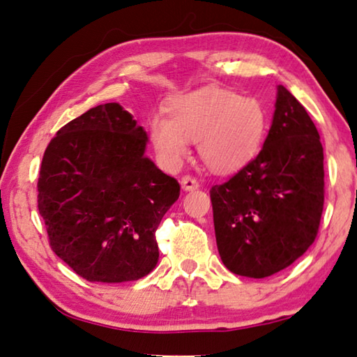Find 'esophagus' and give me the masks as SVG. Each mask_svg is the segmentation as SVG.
Masks as SVG:
<instances>
[{"mask_svg": "<svg viewBox=\"0 0 357 357\" xmlns=\"http://www.w3.org/2000/svg\"><path fill=\"white\" fill-rule=\"evenodd\" d=\"M181 185H183V189L190 192V190H197L199 187V183L192 176H183V179H181Z\"/></svg>", "mask_w": 357, "mask_h": 357, "instance_id": "1", "label": "esophagus"}]
</instances>
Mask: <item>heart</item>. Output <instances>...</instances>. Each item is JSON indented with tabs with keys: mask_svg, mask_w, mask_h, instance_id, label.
I'll use <instances>...</instances> for the list:
<instances>
[{
	"mask_svg": "<svg viewBox=\"0 0 357 357\" xmlns=\"http://www.w3.org/2000/svg\"><path fill=\"white\" fill-rule=\"evenodd\" d=\"M165 116L150 121V137L160 159L176 165L189 142L215 173H231L256 156L267 129V114L256 98L220 87H203L168 101Z\"/></svg>",
	"mask_w": 357,
	"mask_h": 357,
	"instance_id": "1",
	"label": "heart"
}]
</instances>
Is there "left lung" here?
Instances as JSON below:
<instances>
[{
    "instance_id": "left-lung-1",
    "label": "left lung",
    "mask_w": 357,
    "mask_h": 357,
    "mask_svg": "<svg viewBox=\"0 0 357 357\" xmlns=\"http://www.w3.org/2000/svg\"><path fill=\"white\" fill-rule=\"evenodd\" d=\"M220 257L232 273L267 278L314 243L325 203L320 134L278 86L273 123L255 159L211 189Z\"/></svg>"
}]
</instances>
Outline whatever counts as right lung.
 I'll list each match as a JSON object with an SVG mask.
<instances>
[{"label":"right lung","mask_w":357,"mask_h":357,"mask_svg":"<svg viewBox=\"0 0 357 357\" xmlns=\"http://www.w3.org/2000/svg\"><path fill=\"white\" fill-rule=\"evenodd\" d=\"M146 132L119 102L89 109L45 150L37 207L51 250L87 281H137L156 267V229L179 183L144 156Z\"/></svg>","instance_id":"obj_1"}]
</instances>
